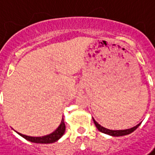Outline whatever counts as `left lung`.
<instances>
[{
  "mask_svg": "<svg viewBox=\"0 0 155 155\" xmlns=\"http://www.w3.org/2000/svg\"><path fill=\"white\" fill-rule=\"evenodd\" d=\"M93 120H94V124H95V126H96V127H97V129L99 131L103 133V134H106L114 136V137H119V136H123V135L129 134H131V133L134 131L135 129H137V127L140 125V123H139L138 125H136L134 127L128 128V129H124V130H110V129H107V128H106L104 127L101 126L94 118H93Z\"/></svg>",
  "mask_w": 155,
  "mask_h": 155,
  "instance_id": "obj_1",
  "label": "left lung"
}]
</instances>
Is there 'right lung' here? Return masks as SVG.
<instances>
[{
    "label": "right lung",
    "instance_id": "1",
    "mask_svg": "<svg viewBox=\"0 0 155 155\" xmlns=\"http://www.w3.org/2000/svg\"><path fill=\"white\" fill-rule=\"evenodd\" d=\"M65 129H66V127H65L64 119L62 118L60 126L56 128V130H54L53 133H51L50 134H48V135H45V136H41V137H33V136L25 135V134H20V133H18V134L21 137H23L24 139H26L27 140H29L31 142H34V143H41V144H48V143H54V142L57 141L60 138H61L62 135L64 134Z\"/></svg>",
    "mask_w": 155,
    "mask_h": 155
}]
</instances>
